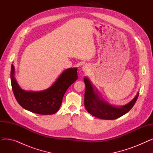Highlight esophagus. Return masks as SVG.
<instances>
[{"label":"esophagus","instance_id":"obj_1","mask_svg":"<svg viewBox=\"0 0 153 153\" xmlns=\"http://www.w3.org/2000/svg\"><path fill=\"white\" fill-rule=\"evenodd\" d=\"M82 70L84 72H87L89 70V66L86 65V64H84V65H83L82 67Z\"/></svg>","mask_w":153,"mask_h":153}]
</instances>
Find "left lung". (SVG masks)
Returning <instances> with one entry per match:
<instances>
[{
    "instance_id": "1",
    "label": "left lung",
    "mask_w": 153,
    "mask_h": 153,
    "mask_svg": "<svg viewBox=\"0 0 153 153\" xmlns=\"http://www.w3.org/2000/svg\"><path fill=\"white\" fill-rule=\"evenodd\" d=\"M84 81L85 84L84 95V105L92 115L103 120H115L123 116L129 111L137 100L139 92L135 97L125 105L117 107L110 105L100 97L97 90L95 91L89 79L85 77Z\"/></svg>"
}]
</instances>
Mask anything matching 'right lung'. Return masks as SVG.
<instances>
[{
  "mask_svg": "<svg viewBox=\"0 0 153 153\" xmlns=\"http://www.w3.org/2000/svg\"><path fill=\"white\" fill-rule=\"evenodd\" d=\"M14 75L15 68L12 64V88L15 97L20 105L35 114L52 115L58 111L64 94L69 87L77 79V68H69L64 71L50 87L39 92L25 91L21 89Z\"/></svg>",
  "mask_w": 153,
  "mask_h": 153,
  "instance_id": "1",
  "label": "right lung"
}]
</instances>
